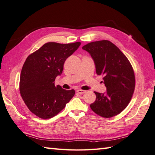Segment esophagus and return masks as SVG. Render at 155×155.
Returning <instances> with one entry per match:
<instances>
[{
	"mask_svg": "<svg viewBox=\"0 0 155 155\" xmlns=\"http://www.w3.org/2000/svg\"><path fill=\"white\" fill-rule=\"evenodd\" d=\"M77 92L79 94H83L86 92V91H85V90H77Z\"/></svg>",
	"mask_w": 155,
	"mask_h": 155,
	"instance_id": "esophagus-1",
	"label": "esophagus"
}]
</instances>
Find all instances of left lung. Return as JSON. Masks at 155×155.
Listing matches in <instances>:
<instances>
[{
	"label": "left lung",
	"instance_id": "8db88e82",
	"mask_svg": "<svg viewBox=\"0 0 155 155\" xmlns=\"http://www.w3.org/2000/svg\"><path fill=\"white\" fill-rule=\"evenodd\" d=\"M92 57L96 73L101 75L107 92H94L96 100L90 108L99 116L110 118L125 109L135 90L136 79L128 59L113 43L107 40L90 42L82 47Z\"/></svg>",
	"mask_w": 155,
	"mask_h": 155
}]
</instances>
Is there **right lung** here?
Listing matches in <instances>:
<instances>
[{"label":"right lung","mask_w":155,"mask_h":155,"mask_svg":"<svg viewBox=\"0 0 155 155\" xmlns=\"http://www.w3.org/2000/svg\"><path fill=\"white\" fill-rule=\"evenodd\" d=\"M81 42L60 44L50 42L27 58L23 65L19 91L31 113L42 119L52 118L65 107L75 91L55 86L67 58L77 50Z\"/></svg>","instance_id":"right-lung-1"}]
</instances>
